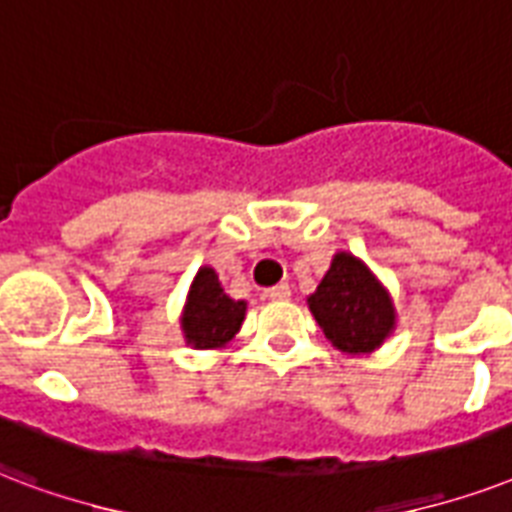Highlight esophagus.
Listing matches in <instances>:
<instances>
[{
	"label": "esophagus",
	"mask_w": 512,
	"mask_h": 512,
	"mask_svg": "<svg viewBox=\"0 0 512 512\" xmlns=\"http://www.w3.org/2000/svg\"><path fill=\"white\" fill-rule=\"evenodd\" d=\"M292 292H290V284H276V287H268V290H265V298L268 300H287L290 298Z\"/></svg>",
	"instance_id": "34e87169"
}]
</instances>
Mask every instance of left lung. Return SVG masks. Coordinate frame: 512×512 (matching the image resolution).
<instances>
[{"label": "left lung", "mask_w": 512, "mask_h": 512, "mask_svg": "<svg viewBox=\"0 0 512 512\" xmlns=\"http://www.w3.org/2000/svg\"><path fill=\"white\" fill-rule=\"evenodd\" d=\"M308 308L335 349L365 354L395 327V308L376 276L357 257L335 255L330 271L308 298Z\"/></svg>", "instance_id": "left-lung-1"}]
</instances>
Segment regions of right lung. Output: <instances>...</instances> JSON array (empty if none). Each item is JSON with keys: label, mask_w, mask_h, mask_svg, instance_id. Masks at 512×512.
Listing matches in <instances>:
<instances>
[{"label": "right lung", "mask_w": 512, "mask_h": 512, "mask_svg": "<svg viewBox=\"0 0 512 512\" xmlns=\"http://www.w3.org/2000/svg\"><path fill=\"white\" fill-rule=\"evenodd\" d=\"M247 303L225 295L220 279L212 268H201L187 298L182 330L195 349H214L230 341L244 322Z\"/></svg>", "instance_id": "add662e5"}]
</instances>
